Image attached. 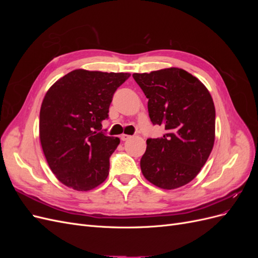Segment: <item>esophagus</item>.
<instances>
[{
  "mask_svg": "<svg viewBox=\"0 0 258 258\" xmlns=\"http://www.w3.org/2000/svg\"><path fill=\"white\" fill-rule=\"evenodd\" d=\"M120 139H121V141H127V140L131 139V136H129V135H121Z\"/></svg>",
  "mask_w": 258,
  "mask_h": 258,
  "instance_id": "1",
  "label": "esophagus"
}]
</instances>
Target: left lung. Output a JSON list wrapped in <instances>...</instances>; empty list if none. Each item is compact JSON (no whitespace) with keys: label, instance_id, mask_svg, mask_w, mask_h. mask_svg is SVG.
<instances>
[{"label":"left lung","instance_id":"obj_1","mask_svg":"<svg viewBox=\"0 0 258 258\" xmlns=\"http://www.w3.org/2000/svg\"><path fill=\"white\" fill-rule=\"evenodd\" d=\"M132 76L148 99L151 121L166 129L161 138L147 139L142 173L160 188H178L197 176L212 152L213 99L197 77L178 68Z\"/></svg>","mask_w":258,"mask_h":258}]
</instances>
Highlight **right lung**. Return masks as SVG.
Here are the masks:
<instances>
[{
    "label": "right lung",
    "instance_id": "right-lung-1",
    "mask_svg": "<svg viewBox=\"0 0 258 258\" xmlns=\"http://www.w3.org/2000/svg\"><path fill=\"white\" fill-rule=\"evenodd\" d=\"M129 73L74 70L46 92L40 112V140L45 158L59 181L79 191L103 183L118 138L104 135L114 92Z\"/></svg>",
    "mask_w": 258,
    "mask_h": 258
}]
</instances>
